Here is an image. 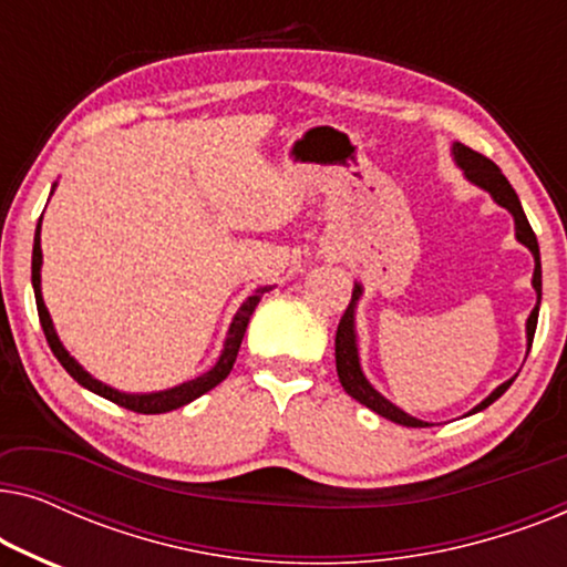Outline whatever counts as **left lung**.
I'll return each instance as SVG.
<instances>
[{
  "mask_svg": "<svg viewBox=\"0 0 567 567\" xmlns=\"http://www.w3.org/2000/svg\"><path fill=\"white\" fill-rule=\"evenodd\" d=\"M452 154H454V162L464 169V177H467L470 183H475L477 188L487 190L493 196V200L503 208H508L511 216H514V224H516V239L522 245H526L534 255V276H532V286L534 291H537V307L532 309L529 320H526V353H529L532 348V340H534V330H537V317H539V301H542V262H539V245H537V235H534L529 219H526L524 208H522V200H518L516 190L511 188V183L506 181V175L501 173L498 165H495L493 159L483 157V154L470 150V146H464L456 142L452 146ZM361 284L353 286V297H351V305L340 317V324H338V332H336V367H338V379L340 384H343V390L351 394L353 400H359L361 405H367L369 410H374L377 415L386 417V421L392 423H400V425H408V429H425V421H417V417L408 415L405 410H400L398 405H392L390 400L382 398L374 386L369 384V379L363 377L361 371V363H359V340H355V305H359L361 299ZM516 379V377H514ZM514 379H508V382H503L501 386H495V390L487 394V398L480 402L477 408L470 410L472 413H480V410H485L487 405H493L495 400L501 398L503 392L508 390L511 384H514Z\"/></svg>",
  "mask_w": 567,
  "mask_h": 567,
  "instance_id": "8db88e82",
  "label": "left lung"
}]
</instances>
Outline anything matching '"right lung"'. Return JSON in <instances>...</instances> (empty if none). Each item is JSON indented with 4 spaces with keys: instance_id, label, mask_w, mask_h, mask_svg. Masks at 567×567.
Masks as SVG:
<instances>
[{
    "instance_id": "add662e5",
    "label": "right lung",
    "mask_w": 567,
    "mask_h": 567,
    "mask_svg": "<svg viewBox=\"0 0 567 567\" xmlns=\"http://www.w3.org/2000/svg\"><path fill=\"white\" fill-rule=\"evenodd\" d=\"M41 266H43V252H41V219H38V227H35V239H33V291H35V305H38V317H41V328L45 332V340H49L53 355H56L61 367H64L69 374H72L76 382L82 386H87L90 392L100 394V398L115 402V405L126 408V410H134V413H144V415H157V413H169V410H177L183 405H188L200 394L214 390L216 384L224 382V379L229 377L231 367H235L237 361V351L239 346H243V338H245V330H247V322H250V317L255 312V307H258L260 297L266 291H270L268 286H262L252 293V297L245 299V305L237 309L235 320L229 324V332H227V340H224V351L219 355V361L214 363V369H208L206 374H200L196 379H190V382H183L173 386V390H162V392H150V394H128V392H118L113 390V386H107L95 379L92 374H87L80 363H76L72 355L64 346H61V340L56 336V330H53V322H51V315L49 309L43 305V293H41Z\"/></svg>"
}]
</instances>
